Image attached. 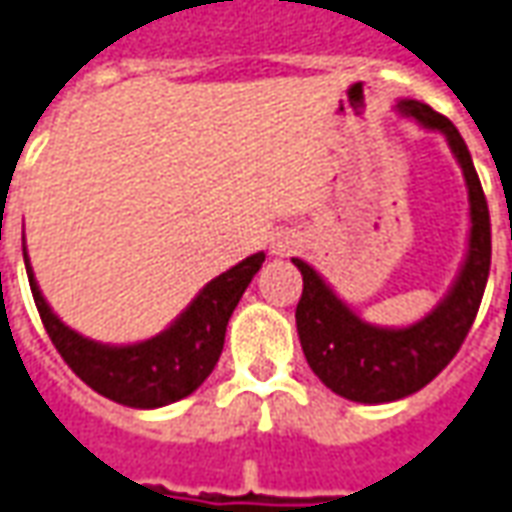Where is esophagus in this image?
Returning a JSON list of instances; mask_svg holds the SVG:
<instances>
[{
    "label": "esophagus",
    "mask_w": 512,
    "mask_h": 512,
    "mask_svg": "<svg viewBox=\"0 0 512 512\" xmlns=\"http://www.w3.org/2000/svg\"><path fill=\"white\" fill-rule=\"evenodd\" d=\"M269 249L274 257H291L302 249V238L294 229H280V232L271 235Z\"/></svg>",
    "instance_id": "1"
}]
</instances>
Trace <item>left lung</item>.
Here are the masks:
<instances>
[{"label":"left lung","mask_w":512,"mask_h":512,"mask_svg":"<svg viewBox=\"0 0 512 512\" xmlns=\"http://www.w3.org/2000/svg\"><path fill=\"white\" fill-rule=\"evenodd\" d=\"M395 109L420 128L443 134L468 187V249L443 300L406 328L373 325L325 283V277L300 257L291 263L302 274L297 333L302 353L319 381L356 403L401 401L446 370L474 325L490 271V215L474 159L454 123L420 100H398Z\"/></svg>","instance_id":"left-lung-1"}]
</instances>
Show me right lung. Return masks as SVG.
<instances>
[{
	"mask_svg": "<svg viewBox=\"0 0 512 512\" xmlns=\"http://www.w3.org/2000/svg\"><path fill=\"white\" fill-rule=\"evenodd\" d=\"M22 252L33 300L55 350L83 384H89L103 398L131 409H159L182 401L210 378L224 350L229 316L266 260L263 252H255L238 266L218 274L198 291L196 300L168 328L151 339L134 344H103L86 339L58 319L38 288L24 243Z\"/></svg>",
	"mask_w": 512,
	"mask_h": 512,
	"instance_id": "1",
	"label": "right lung"
}]
</instances>
